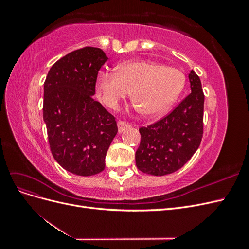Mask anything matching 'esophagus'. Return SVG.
<instances>
[{
	"instance_id": "34e87169",
	"label": "esophagus",
	"mask_w": 249,
	"mask_h": 249,
	"mask_svg": "<svg viewBox=\"0 0 249 249\" xmlns=\"http://www.w3.org/2000/svg\"><path fill=\"white\" fill-rule=\"evenodd\" d=\"M117 126H118V132L123 133L126 129V127L130 126V124L123 122V120H119V122L117 123Z\"/></svg>"
}]
</instances>
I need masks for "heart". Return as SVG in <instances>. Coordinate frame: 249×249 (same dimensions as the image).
I'll return each instance as SVG.
<instances>
[{
    "mask_svg": "<svg viewBox=\"0 0 249 249\" xmlns=\"http://www.w3.org/2000/svg\"><path fill=\"white\" fill-rule=\"evenodd\" d=\"M186 78L176 67L150 61H131L118 66L116 73L101 72L96 91L102 102L115 109L131 91V99L145 116L166 110L182 93Z\"/></svg>",
    "mask_w": 249,
    "mask_h": 249,
    "instance_id": "1",
    "label": "heart"
}]
</instances>
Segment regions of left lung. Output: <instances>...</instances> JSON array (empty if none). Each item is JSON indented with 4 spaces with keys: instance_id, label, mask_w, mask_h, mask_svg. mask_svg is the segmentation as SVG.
Wrapping results in <instances>:
<instances>
[{
    "instance_id": "1",
    "label": "left lung",
    "mask_w": 249,
    "mask_h": 249,
    "mask_svg": "<svg viewBox=\"0 0 249 249\" xmlns=\"http://www.w3.org/2000/svg\"><path fill=\"white\" fill-rule=\"evenodd\" d=\"M191 93L168 115L139 129L140 145L135 159L137 168L161 177L182 168L196 152L203 133L205 95L199 77L189 73Z\"/></svg>"
}]
</instances>
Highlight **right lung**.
Here are the masks:
<instances>
[{"label": "right lung", "mask_w": 249, "mask_h": 249, "mask_svg": "<svg viewBox=\"0 0 249 249\" xmlns=\"http://www.w3.org/2000/svg\"><path fill=\"white\" fill-rule=\"evenodd\" d=\"M103 50L85 47L51 67L43 85V120L50 148L61 167L89 177L105 169L107 150L117 134L115 117L93 100Z\"/></svg>", "instance_id": "1"}]
</instances>
